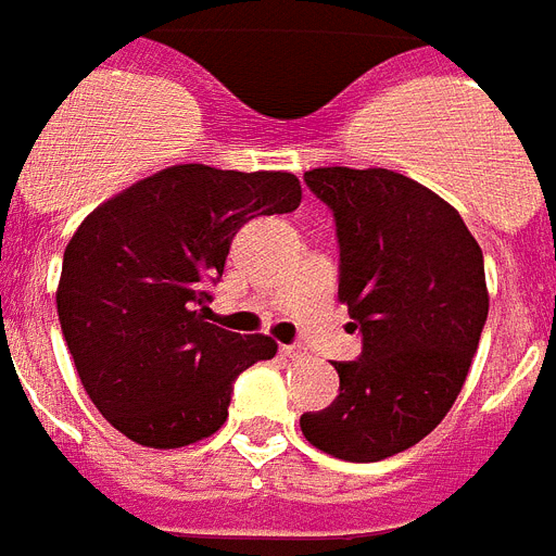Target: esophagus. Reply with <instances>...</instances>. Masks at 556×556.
I'll return each mask as SVG.
<instances>
[{
    "label": "esophagus",
    "instance_id": "obj_1",
    "mask_svg": "<svg viewBox=\"0 0 556 556\" xmlns=\"http://www.w3.org/2000/svg\"><path fill=\"white\" fill-rule=\"evenodd\" d=\"M281 355L289 357V361H301L306 355V350H301V346H281Z\"/></svg>",
    "mask_w": 556,
    "mask_h": 556
}]
</instances>
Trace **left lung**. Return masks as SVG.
I'll list each match as a JSON object with an SVG mask.
<instances>
[{
    "mask_svg": "<svg viewBox=\"0 0 556 556\" xmlns=\"http://www.w3.org/2000/svg\"><path fill=\"white\" fill-rule=\"evenodd\" d=\"M304 181L334 213L338 298L364 352L334 364L332 406L301 415L312 446L375 463L420 443L457 401L480 343L483 250L429 187L383 167H318Z\"/></svg>",
    "mask_w": 556,
    "mask_h": 556,
    "instance_id": "8db88e82",
    "label": "left lung"
}]
</instances>
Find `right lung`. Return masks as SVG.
<instances>
[{"instance_id":"1","label":"right lung","mask_w":556,"mask_h":556,"mask_svg":"<svg viewBox=\"0 0 556 556\" xmlns=\"http://www.w3.org/2000/svg\"><path fill=\"white\" fill-rule=\"evenodd\" d=\"M283 169L176 164L99 204L64 250L56 309L81 387L113 429L181 448L227 420L232 380L278 343L206 320V283L255 215L292 213Z\"/></svg>"}]
</instances>
